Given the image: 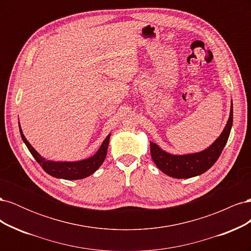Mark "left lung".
Listing matches in <instances>:
<instances>
[{
  "label": "left lung",
  "mask_w": 251,
  "mask_h": 251,
  "mask_svg": "<svg viewBox=\"0 0 251 251\" xmlns=\"http://www.w3.org/2000/svg\"><path fill=\"white\" fill-rule=\"evenodd\" d=\"M232 104L229 119L220 137L211 146L200 153L183 156L171 155L162 151L157 144L151 142V156L157 168L173 178H192L209 170L221 155L225 144L228 140L232 126Z\"/></svg>",
  "instance_id": "8db88e82"
}]
</instances>
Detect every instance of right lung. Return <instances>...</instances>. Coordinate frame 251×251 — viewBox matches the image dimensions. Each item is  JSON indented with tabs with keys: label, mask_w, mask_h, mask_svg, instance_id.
<instances>
[{
	"label": "right lung",
	"mask_w": 251,
	"mask_h": 251,
	"mask_svg": "<svg viewBox=\"0 0 251 251\" xmlns=\"http://www.w3.org/2000/svg\"><path fill=\"white\" fill-rule=\"evenodd\" d=\"M20 133L22 136V139L25 142L29 151L34 157L35 160L39 162L43 170L53 177L62 178L66 180H78L86 178L100 169V166L102 164L105 156H107V151L110 140V135H108V137L103 140L101 147L97 151V153L94 156L86 159V160L76 162H54L46 160V159H44L39 153H37V151L31 147V144H30L28 140L25 138V136L23 134L21 128Z\"/></svg>",
	"instance_id": "right-lung-1"
}]
</instances>
